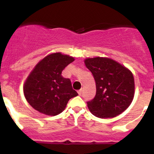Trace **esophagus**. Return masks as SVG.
Here are the masks:
<instances>
[{
  "mask_svg": "<svg viewBox=\"0 0 154 154\" xmlns=\"http://www.w3.org/2000/svg\"><path fill=\"white\" fill-rule=\"evenodd\" d=\"M77 93H78V95H82V90H79V91H77Z\"/></svg>",
  "mask_w": 154,
  "mask_h": 154,
  "instance_id": "esophagus-1",
  "label": "esophagus"
}]
</instances>
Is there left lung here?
<instances>
[{
    "instance_id": "obj_1",
    "label": "left lung",
    "mask_w": 154,
    "mask_h": 154,
    "mask_svg": "<svg viewBox=\"0 0 154 154\" xmlns=\"http://www.w3.org/2000/svg\"><path fill=\"white\" fill-rule=\"evenodd\" d=\"M85 64L93 74L96 85L95 98L87 102L92 114L107 119L126 110L135 94L132 72L109 58H88L85 60Z\"/></svg>"
}]
</instances>
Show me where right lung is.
Masks as SVG:
<instances>
[{
  "label": "right lung",
  "mask_w": 154,
  "mask_h": 154,
  "mask_svg": "<svg viewBox=\"0 0 154 154\" xmlns=\"http://www.w3.org/2000/svg\"><path fill=\"white\" fill-rule=\"evenodd\" d=\"M72 56L55 53L45 56L35 66L24 85V94L35 110L55 116L64 110L69 99L78 95L69 79L61 76Z\"/></svg>",
  "instance_id": "add662e5"
}]
</instances>
